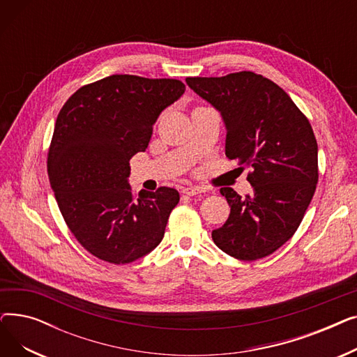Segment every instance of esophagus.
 Instances as JSON below:
<instances>
[{"label":"esophagus","instance_id":"34e87169","mask_svg":"<svg viewBox=\"0 0 357 357\" xmlns=\"http://www.w3.org/2000/svg\"><path fill=\"white\" fill-rule=\"evenodd\" d=\"M202 192H204V190L199 188V186H185V188L182 190V194L188 195V197H194V195H198Z\"/></svg>","mask_w":357,"mask_h":357}]
</instances>
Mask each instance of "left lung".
<instances>
[{
	"instance_id": "left-lung-1",
	"label": "left lung",
	"mask_w": 357,
	"mask_h": 357,
	"mask_svg": "<svg viewBox=\"0 0 357 357\" xmlns=\"http://www.w3.org/2000/svg\"><path fill=\"white\" fill-rule=\"evenodd\" d=\"M186 84L221 111L226 156L250 167L252 194L241 198L230 186L220 190L231 208L213 240L240 260L266 257L294 236L314 197L318 146L312 127L282 88L255 72L194 77Z\"/></svg>"
}]
</instances>
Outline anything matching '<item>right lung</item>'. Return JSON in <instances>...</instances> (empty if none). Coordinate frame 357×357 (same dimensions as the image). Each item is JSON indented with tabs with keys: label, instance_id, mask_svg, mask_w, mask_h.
<instances>
[{
	"label": "right lung",
	"instance_id": "right-lung-1",
	"mask_svg": "<svg viewBox=\"0 0 357 357\" xmlns=\"http://www.w3.org/2000/svg\"><path fill=\"white\" fill-rule=\"evenodd\" d=\"M183 92L178 79L111 75L81 86L59 111L47 152L50 186L70 233L100 260L130 264L163 238L178 191L137 195L127 178L156 119Z\"/></svg>",
	"mask_w": 357,
	"mask_h": 357
}]
</instances>
